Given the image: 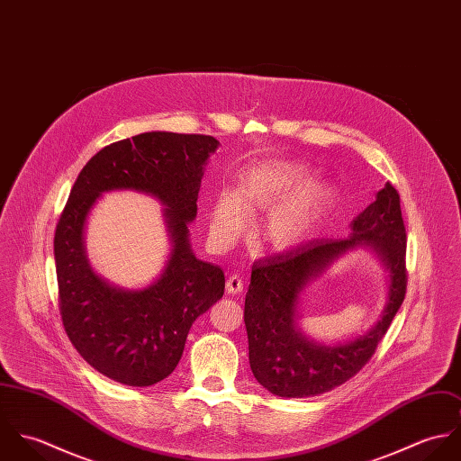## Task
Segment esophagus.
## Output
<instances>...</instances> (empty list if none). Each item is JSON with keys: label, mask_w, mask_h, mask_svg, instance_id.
I'll return each mask as SVG.
<instances>
[{"label": "esophagus", "mask_w": 461, "mask_h": 461, "mask_svg": "<svg viewBox=\"0 0 461 461\" xmlns=\"http://www.w3.org/2000/svg\"><path fill=\"white\" fill-rule=\"evenodd\" d=\"M243 289H245V282L240 275H230L227 278V293L229 294H240V293H243Z\"/></svg>", "instance_id": "1"}]
</instances>
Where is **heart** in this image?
Returning a JSON list of instances; mask_svg holds the SVG:
<instances>
[{"instance_id": "1", "label": "heart", "mask_w": 461, "mask_h": 461, "mask_svg": "<svg viewBox=\"0 0 461 461\" xmlns=\"http://www.w3.org/2000/svg\"><path fill=\"white\" fill-rule=\"evenodd\" d=\"M296 163H266L241 177L238 194L223 192L211 211V236L227 247L247 227V211H266L259 223L264 245L285 252L303 243L329 203V190L318 181H307Z\"/></svg>"}]
</instances>
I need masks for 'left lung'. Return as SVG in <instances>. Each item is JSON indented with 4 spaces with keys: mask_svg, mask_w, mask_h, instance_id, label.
I'll return each instance as SVG.
<instances>
[{
    "mask_svg": "<svg viewBox=\"0 0 461 461\" xmlns=\"http://www.w3.org/2000/svg\"><path fill=\"white\" fill-rule=\"evenodd\" d=\"M371 248L390 271L388 305L373 330L335 347L320 345L295 327L303 289L346 251ZM406 229L391 183L353 221L346 240H318L252 266L245 298L249 358L256 380L280 397L325 394L353 378L375 355L406 293Z\"/></svg>",
    "mask_w": 461,
    "mask_h": 461,
    "instance_id": "obj_1",
    "label": "left lung"
}]
</instances>
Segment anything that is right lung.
I'll return each mask as SVG.
<instances>
[{
    "instance_id": "obj_1",
    "label": "right lung",
    "mask_w": 461,
    "mask_h": 461,
    "mask_svg": "<svg viewBox=\"0 0 461 461\" xmlns=\"http://www.w3.org/2000/svg\"><path fill=\"white\" fill-rule=\"evenodd\" d=\"M220 141L205 134L150 131L101 149L79 172L55 232L64 329L101 375L149 387L177 367L188 331L223 296L221 267L190 247L200 181ZM134 189L166 205L173 250L164 273L143 290H121L93 273L84 250L86 218L104 191Z\"/></svg>"
}]
</instances>
